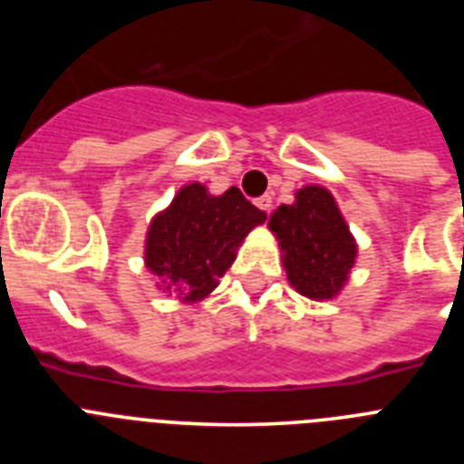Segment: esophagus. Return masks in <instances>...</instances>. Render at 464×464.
Instances as JSON below:
<instances>
[{"instance_id": "1", "label": "esophagus", "mask_w": 464, "mask_h": 464, "mask_svg": "<svg viewBox=\"0 0 464 464\" xmlns=\"http://www.w3.org/2000/svg\"><path fill=\"white\" fill-rule=\"evenodd\" d=\"M256 204H257V208H260V211H265V213L272 211V197H269V195H262Z\"/></svg>"}]
</instances>
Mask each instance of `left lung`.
Masks as SVG:
<instances>
[{
    "label": "left lung",
    "mask_w": 464,
    "mask_h": 464,
    "mask_svg": "<svg viewBox=\"0 0 464 464\" xmlns=\"http://www.w3.org/2000/svg\"><path fill=\"white\" fill-rule=\"evenodd\" d=\"M269 229L281 246L288 283L299 295L323 302L342 293L358 244L327 188H299L293 204H281L269 216Z\"/></svg>",
    "instance_id": "left-lung-1"
}]
</instances>
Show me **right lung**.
<instances>
[{"instance_id":"add662e5","label":"right lung","mask_w":464,"mask_h":464,"mask_svg":"<svg viewBox=\"0 0 464 464\" xmlns=\"http://www.w3.org/2000/svg\"><path fill=\"white\" fill-rule=\"evenodd\" d=\"M265 218L239 188L211 195L202 183H188L150 220L143 265L158 276L162 293L186 304L202 302L232 267L248 232Z\"/></svg>"}]
</instances>
